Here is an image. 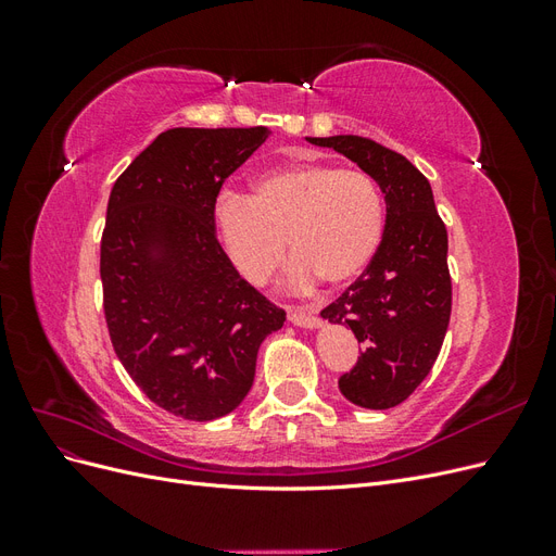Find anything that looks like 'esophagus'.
Returning a JSON list of instances; mask_svg holds the SVG:
<instances>
[{
	"mask_svg": "<svg viewBox=\"0 0 556 556\" xmlns=\"http://www.w3.org/2000/svg\"><path fill=\"white\" fill-rule=\"evenodd\" d=\"M288 317L292 325H296L301 329H317L319 327V317L315 315L313 308H290Z\"/></svg>",
	"mask_w": 556,
	"mask_h": 556,
	"instance_id": "esophagus-1",
	"label": "esophagus"
}]
</instances>
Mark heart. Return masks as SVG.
<instances>
[{
	"label": "heart",
	"mask_w": 556,
	"mask_h": 556,
	"mask_svg": "<svg viewBox=\"0 0 556 556\" xmlns=\"http://www.w3.org/2000/svg\"><path fill=\"white\" fill-rule=\"evenodd\" d=\"M215 231L227 257L250 282H266L280 266L288 237L296 255L292 288L319 276L348 285L374 262L384 233L376 180L329 162L276 166L252 182V194L227 192L215 204Z\"/></svg>",
	"instance_id": "b5f03b06"
}]
</instances>
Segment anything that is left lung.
Returning a JSON list of instances; mask_svg holds the SVG:
<instances>
[{
	"label": "left lung",
	"mask_w": 556,
	"mask_h": 556,
	"mask_svg": "<svg viewBox=\"0 0 556 556\" xmlns=\"http://www.w3.org/2000/svg\"><path fill=\"white\" fill-rule=\"evenodd\" d=\"M306 141L355 162L384 194L374 262L319 315L364 343L355 368L339 380L341 394L362 408H394L429 376L450 325L447 231L429 180L403 155L352 134Z\"/></svg>",
	"instance_id": "obj_1"
}]
</instances>
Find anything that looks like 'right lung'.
Wrapping results in <instances>:
<instances>
[{"mask_svg": "<svg viewBox=\"0 0 556 556\" xmlns=\"http://www.w3.org/2000/svg\"><path fill=\"white\" fill-rule=\"evenodd\" d=\"M271 129H166L115 180L102 237L111 343L141 392L192 422L239 408L285 325L217 243L223 180Z\"/></svg>", "mask_w": 556, "mask_h": 556, "instance_id": "right-lung-1", "label": "right lung"}]
</instances>
